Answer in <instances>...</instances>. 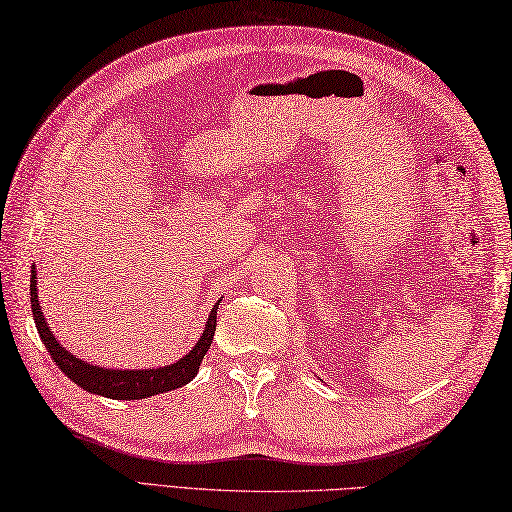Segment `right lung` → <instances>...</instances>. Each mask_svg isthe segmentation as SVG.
<instances>
[{
  "mask_svg": "<svg viewBox=\"0 0 512 512\" xmlns=\"http://www.w3.org/2000/svg\"><path fill=\"white\" fill-rule=\"evenodd\" d=\"M30 303H32V317H35V325L41 341L50 352L52 361L59 365L61 372L68 376L72 383L83 387L85 391H90V394L114 398V400H143L149 396L162 394V391L178 389L182 385H187L189 380H193V376L198 374L204 354L209 352V347L213 343V334L217 325L215 323L217 306H220V301H217L209 314V321H206V328L200 336V341L195 343L193 350L189 354H184L180 361L165 367H156V369H110V367H99V365H90L81 361V358H76L72 352L61 347L57 339H54V334L50 332L46 319H43V312L39 306L35 268H32L30 273Z\"/></svg>",
  "mask_w": 512,
  "mask_h": 512,
  "instance_id": "obj_1",
  "label": "right lung"
}]
</instances>
